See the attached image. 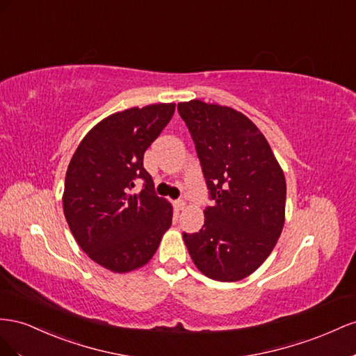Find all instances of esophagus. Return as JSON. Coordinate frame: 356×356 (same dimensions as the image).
Instances as JSON below:
<instances>
[{
	"instance_id": "obj_1",
	"label": "esophagus",
	"mask_w": 356,
	"mask_h": 356,
	"mask_svg": "<svg viewBox=\"0 0 356 356\" xmlns=\"http://www.w3.org/2000/svg\"><path fill=\"white\" fill-rule=\"evenodd\" d=\"M175 206H176L177 210H184L185 206H186V202H185V200H177V201L175 202Z\"/></svg>"
}]
</instances>
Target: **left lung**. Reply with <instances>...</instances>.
<instances>
[{
    "label": "left lung",
    "instance_id": "left-lung-1",
    "mask_svg": "<svg viewBox=\"0 0 356 356\" xmlns=\"http://www.w3.org/2000/svg\"><path fill=\"white\" fill-rule=\"evenodd\" d=\"M177 110L195 143L213 206L204 225L184 232L204 276L237 282L268 258L285 223L286 181L267 138L240 111L191 99Z\"/></svg>",
    "mask_w": 356,
    "mask_h": 356
}]
</instances>
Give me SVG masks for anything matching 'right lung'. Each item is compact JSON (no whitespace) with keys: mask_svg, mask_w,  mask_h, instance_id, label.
<instances>
[{"mask_svg":"<svg viewBox=\"0 0 356 356\" xmlns=\"http://www.w3.org/2000/svg\"><path fill=\"white\" fill-rule=\"evenodd\" d=\"M175 108L162 103L110 115L70 161L63 206L71 234L90 259L113 273L146 266L171 227L172 206L155 194L143 156ZM140 181L144 188L136 191Z\"/></svg>","mask_w":356,"mask_h":356,"instance_id":"obj_1","label":"right lung"}]
</instances>
